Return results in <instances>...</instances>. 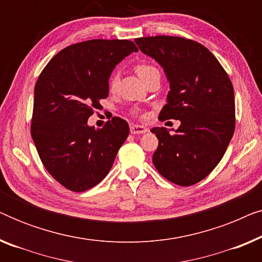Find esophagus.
<instances>
[{
	"label": "esophagus",
	"mask_w": 262,
	"mask_h": 262,
	"mask_svg": "<svg viewBox=\"0 0 262 262\" xmlns=\"http://www.w3.org/2000/svg\"><path fill=\"white\" fill-rule=\"evenodd\" d=\"M130 131L132 135H141V134H145V132H148V128L145 126H142V125L132 124L130 125Z\"/></svg>",
	"instance_id": "1"
}]
</instances>
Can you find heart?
<instances>
[{"label": "heart", "instance_id": "obj_1", "mask_svg": "<svg viewBox=\"0 0 262 262\" xmlns=\"http://www.w3.org/2000/svg\"><path fill=\"white\" fill-rule=\"evenodd\" d=\"M135 71H136V73H137L138 76L142 78L143 82L148 80L149 77H151L152 75L159 74V70H157L156 67H154L152 64L144 63V62L136 64V66H135ZM118 82H119V76H118V74L111 75L110 81H108L111 91H114V89H116Z\"/></svg>", "mask_w": 262, "mask_h": 262}]
</instances>
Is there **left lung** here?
I'll use <instances>...</instances> for the list:
<instances>
[{
    "instance_id": "left-lung-1",
    "label": "left lung",
    "mask_w": 262,
    "mask_h": 262,
    "mask_svg": "<svg viewBox=\"0 0 262 262\" xmlns=\"http://www.w3.org/2000/svg\"><path fill=\"white\" fill-rule=\"evenodd\" d=\"M139 50L163 68L170 91L161 120L181 124L175 134L154 127L157 171L173 184L205 179L225 154L235 131L234 88L223 67L205 46L191 39L156 35L135 39Z\"/></svg>"
}]
</instances>
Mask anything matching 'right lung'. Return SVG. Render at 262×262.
<instances>
[{"label":"right lung","mask_w":262,"mask_h":262,"mask_svg":"<svg viewBox=\"0 0 262 262\" xmlns=\"http://www.w3.org/2000/svg\"><path fill=\"white\" fill-rule=\"evenodd\" d=\"M138 49L130 40L93 39L59 51L34 87L31 135L52 178L74 192L94 187L108 174L126 141L128 124L113 117L102 128L88 118L108 96V78L119 62Z\"/></svg>","instance_id":"1"}]
</instances>
